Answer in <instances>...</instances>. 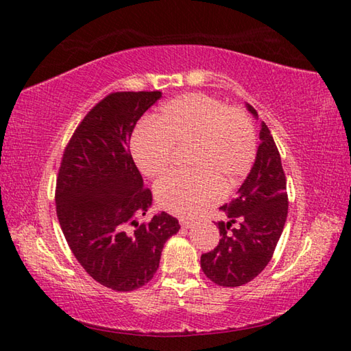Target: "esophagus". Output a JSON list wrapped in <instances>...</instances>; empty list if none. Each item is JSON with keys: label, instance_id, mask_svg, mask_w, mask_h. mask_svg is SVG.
Instances as JSON below:
<instances>
[{"label": "esophagus", "instance_id": "esophagus-1", "mask_svg": "<svg viewBox=\"0 0 351 351\" xmlns=\"http://www.w3.org/2000/svg\"><path fill=\"white\" fill-rule=\"evenodd\" d=\"M180 224L182 226V228L184 229H190V228H192V226L195 224V221H190V219H180Z\"/></svg>", "mask_w": 351, "mask_h": 351}]
</instances>
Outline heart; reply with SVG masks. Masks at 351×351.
Instances as JSON below:
<instances>
[{"label":"heart","mask_w":351,"mask_h":351,"mask_svg":"<svg viewBox=\"0 0 351 351\" xmlns=\"http://www.w3.org/2000/svg\"><path fill=\"white\" fill-rule=\"evenodd\" d=\"M190 145L187 175H170L154 187L164 210L190 217L215 204L243 181L255 158V133L245 112L201 93L165 102L153 122L136 127L130 150L147 178L170 169L173 148Z\"/></svg>","instance_id":"b5f03b06"}]
</instances>
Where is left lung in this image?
<instances>
[{
    "instance_id": "8db88e82",
    "label": "left lung",
    "mask_w": 351,
    "mask_h": 351,
    "mask_svg": "<svg viewBox=\"0 0 351 351\" xmlns=\"http://www.w3.org/2000/svg\"><path fill=\"white\" fill-rule=\"evenodd\" d=\"M246 108L258 119L251 105L246 104ZM219 209L229 221H218L221 239L213 251L201 255V269L219 287H241L269 263L288 215L287 178L265 122L260 125V145L251 171L237 198Z\"/></svg>"
}]
</instances>
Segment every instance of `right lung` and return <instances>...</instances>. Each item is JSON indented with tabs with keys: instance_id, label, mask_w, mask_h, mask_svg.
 Returning <instances> with one entry per match:
<instances>
[{
	"instance_id": "obj_1",
	"label": "right lung",
	"mask_w": 351,
	"mask_h": 351,
	"mask_svg": "<svg viewBox=\"0 0 351 351\" xmlns=\"http://www.w3.org/2000/svg\"><path fill=\"white\" fill-rule=\"evenodd\" d=\"M161 91L112 93L88 112L64 148L56 206L64 239L94 280L114 291L144 287L180 223L161 212L139 224L150 189L130 153L136 122Z\"/></svg>"
}]
</instances>
